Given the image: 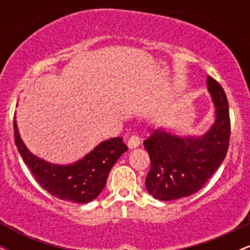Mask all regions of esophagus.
<instances>
[{"instance_id": "34e87169", "label": "esophagus", "mask_w": 250, "mask_h": 250, "mask_svg": "<svg viewBox=\"0 0 250 250\" xmlns=\"http://www.w3.org/2000/svg\"><path fill=\"white\" fill-rule=\"evenodd\" d=\"M127 145H128L129 149H134V148L139 147V145H140V137L136 136V135H133V136L129 137Z\"/></svg>"}]
</instances>
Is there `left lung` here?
<instances>
[{"mask_svg": "<svg viewBox=\"0 0 250 250\" xmlns=\"http://www.w3.org/2000/svg\"><path fill=\"white\" fill-rule=\"evenodd\" d=\"M215 104V122L200 137H181L156 129L143 141L150 157L146 187L154 199L173 201L200 190L225 160L230 139L228 100L223 88L207 77Z\"/></svg>", "mask_w": 250, "mask_h": 250, "instance_id": "obj_1", "label": "left lung"}]
</instances>
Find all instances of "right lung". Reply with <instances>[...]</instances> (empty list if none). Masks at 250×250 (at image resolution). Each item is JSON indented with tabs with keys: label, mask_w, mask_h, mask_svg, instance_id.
<instances>
[{
	"label": "right lung",
	"mask_w": 250,
	"mask_h": 250,
	"mask_svg": "<svg viewBox=\"0 0 250 250\" xmlns=\"http://www.w3.org/2000/svg\"><path fill=\"white\" fill-rule=\"evenodd\" d=\"M14 136L23 162L37 183L53 196L74 203H88L99 196L107 183L108 174L117 160L128 150L122 137H114L96 146L73 165H53L31 154L20 136L14 117Z\"/></svg>",
	"instance_id": "1"
}]
</instances>
